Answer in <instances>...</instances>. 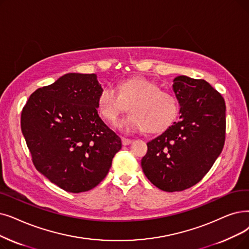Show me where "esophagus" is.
I'll return each mask as SVG.
<instances>
[{"mask_svg": "<svg viewBox=\"0 0 249 249\" xmlns=\"http://www.w3.org/2000/svg\"><path fill=\"white\" fill-rule=\"evenodd\" d=\"M131 142H132V139L122 137V143H123V145H128V144H130Z\"/></svg>", "mask_w": 249, "mask_h": 249, "instance_id": "1", "label": "esophagus"}]
</instances>
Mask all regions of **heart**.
Wrapping results in <instances>:
<instances>
[{
	"label": "heart",
	"instance_id": "b5f03b06",
	"mask_svg": "<svg viewBox=\"0 0 249 249\" xmlns=\"http://www.w3.org/2000/svg\"><path fill=\"white\" fill-rule=\"evenodd\" d=\"M129 107H128L127 106ZM96 106L107 122L115 123L127 109L131 112L118 123L125 132L159 133L168 129L178 115L176 96L145 78L127 79L117 85L102 89Z\"/></svg>",
	"mask_w": 249,
	"mask_h": 249
}]
</instances>
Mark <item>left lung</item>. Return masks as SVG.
Masks as SVG:
<instances>
[{"mask_svg": "<svg viewBox=\"0 0 249 249\" xmlns=\"http://www.w3.org/2000/svg\"><path fill=\"white\" fill-rule=\"evenodd\" d=\"M180 120L147 142L142 167L147 179L167 192L198 183L224 147L226 105L219 91L203 79L184 75L173 80Z\"/></svg>", "mask_w": 249, "mask_h": 249, "instance_id": "left-lung-1", "label": "left lung"}]
</instances>
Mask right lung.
Returning <instances> with one entry per match:
<instances>
[{
  "instance_id": "right-lung-1",
  "label": "right lung",
  "mask_w": 249,
  "mask_h": 249,
  "mask_svg": "<svg viewBox=\"0 0 249 249\" xmlns=\"http://www.w3.org/2000/svg\"><path fill=\"white\" fill-rule=\"evenodd\" d=\"M101 90L95 74L68 73L31 93L21 113L32 163L65 191L99 185L122 147L98 113Z\"/></svg>"
}]
</instances>
